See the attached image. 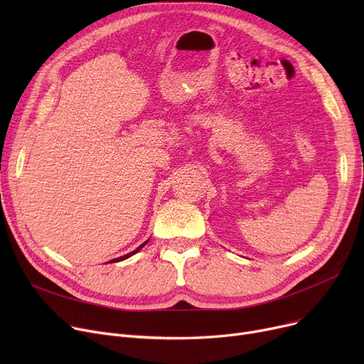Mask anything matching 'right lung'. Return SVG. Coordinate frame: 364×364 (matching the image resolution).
<instances>
[{
	"instance_id": "1",
	"label": "right lung",
	"mask_w": 364,
	"mask_h": 364,
	"mask_svg": "<svg viewBox=\"0 0 364 364\" xmlns=\"http://www.w3.org/2000/svg\"><path fill=\"white\" fill-rule=\"evenodd\" d=\"M147 242H149V239H147V240H146V242H144V243H141V245H140V246H139V247H137V250H134V251H132V252H128V254H125V255H124V257H119V258H114V259H112V261H109V262H119V261H124V259H127V258H129V257H132V255H134V254H137V252H139V251H140V250H141V247H143V246H144V245H146V243H147Z\"/></svg>"
}]
</instances>
